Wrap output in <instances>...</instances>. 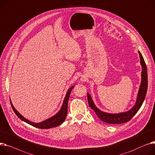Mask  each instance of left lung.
<instances>
[{
	"label": "left lung",
	"mask_w": 155,
	"mask_h": 155,
	"mask_svg": "<svg viewBox=\"0 0 155 155\" xmlns=\"http://www.w3.org/2000/svg\"><path fill=\"white\" fill-rule=\"evenodd\" d=\"M138 53L140 58V63L142 67L141 81L138 92L136 103L135 105L130 110L125 112H122L118 114H109L102 112L96 107V106L95 105L90 94L89 93L87 94V100L89 107L95 112H96V115L101 120L105 123L112 124H120L128 122L130 119H132V118L137 114V112L141 107L143 102L145 100L148 88L147 70L143 57L142 56L140 51H138Z\"/></svg>",
	"instance_id": "obj_1"
}]
</instances>
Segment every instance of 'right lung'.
I'll return each mask as SVG.
<instances>
[{
	"label": "right lung",
	"mask_w": 155,
	"mask_h": 155,
	"mask_svg": "<svg viewBox=\"0 0 155 155\" xmlns=\"http://www.w3.org/2000/svg\"><path fill=\"white\" fill-rule=\"evenodd\" d=\"M74 87V86L71 87L69 90L68 91L66 96L64 97L63 105L61 106V109L59 110V111L55 114L54 116L49 118L47 120H45L41 122L40 123H34L32 122L27 119H26L25 118L23 117L15 108L14 105H12L10 101V104H11V106L13 110L14 111V112L15 113V114L17 115V117L21 119V120L24 121L25 122L32 125L33 127H37L38 128H41V129H48V128H53V127H57L59 125H61L64 120L66 118L67 116V114H68V100L69 98V96L71 92L72 91L73 87Z\"/></svg>",
	"instance_id": "add662e5"
}]
</instances>
